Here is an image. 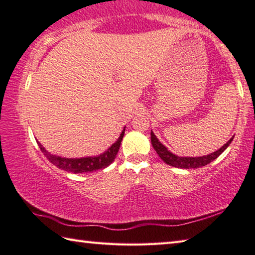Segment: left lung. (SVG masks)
<instances>
[{"mask_svg": "<svg viewBox=\"0 0 255 255\" xmlns=\"http://www.w3.org/2000/svg\"><path fill=\"white\" fill-rule=\"evenodd\" d=\"M233 138H234V136H233L231 139L228 140L225 145L222 146L218 150H216V152L211 154L205 155V156L181 157V156H178V155L171 153L170 150H167L165 146H164L161 141L157 139V137L155 136V133L153 131H150V141H152L153 147L155 150H156L158 156L161 157L166 164H169V165L174 166V167H180V169H197V167L205 166L210 162H213L214 159L217 158L219 155H221L224 150L230 146V144L233 141Z\"/></svg>", "mask_w": 255, "mask_h": 255, "instance_id": "8db88e82", "label": "left lung"}]
</instances>
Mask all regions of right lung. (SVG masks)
Instances as JSON below:
<instances>
[{"label": "right lung", "instance_id": "1", "mask_svg": "<svg viewBox=\"0 0 255 255\" xmlns=\"http://www.w3.org/2000/svg\"><path fill=\"white\" fill-rule=\"evenodd\" d=\"M125 135V128L120 133V136L116 143L111 145V147L108 148L105 153H102L98 156L93 157H81V158H66V157H60L57 155H53L49 152H47L45 147H42V145L37 141L38 146L41 149V152L44 153L45 156L48 158L50 163H53L59 169L65 170L72 173H84V172H93L98 170L106 169L107 166H109L110 164L115 161L116 155H117L120 144Z\"/></svg>", "mask_w": 255, "mask_h": 255}]
</instances>
